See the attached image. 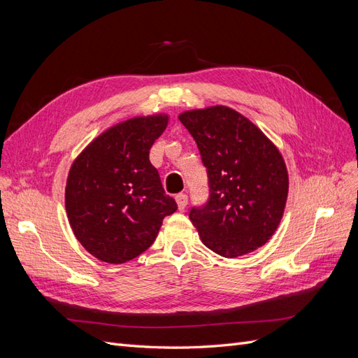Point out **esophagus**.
<instances>
[{"instance_id":"1","label":"esophagus","mask_w":358,"mask_h":358,"mask_svg":"<svg viewBox=\"0 0 358 358\" xmlns=\"http://www.w3.org/2000/svg\"><path fill=\"white\" fill-rule=\"evenodd\" d=\"M175 199H176L178 209H179V210H183V209L187 208V204H188V197H187V194L180 192V194H178V196H176Z\"/></svg>"}]
</instances>
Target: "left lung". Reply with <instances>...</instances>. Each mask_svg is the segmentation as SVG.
<instances>
[{
    "mask_svg": "<svg viewBox=\"0 0 358 358\" xmlns=\"http://www.w3.org/2000/svg\"><path fill=\"white\" fill-rule=\"evenodd\" d=\"M208 169L210 196L189 220L201 242L225 258L263 246L282 220L288 171L282 154L246 116L227 106L179 115Z\"/></svg>",
    "mask_w": 358,
    "mask_h": 358,
    "instance_id": "8db88e82",
    "label": "left lung"
}]
</instances>
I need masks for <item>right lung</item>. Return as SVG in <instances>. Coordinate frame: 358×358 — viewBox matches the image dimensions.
Returning a JSON list of instances; mask_svg holds the SVG:
<instances>
[{"instance_id": "1", "label": "right lung", "mask_w": 358, "mask_h": 358, "mask_svg": "<svg viewBox=\"0 0 358 358\" xmlns=\"http://www.w3.org/2000/svg\"><path fill=\"white\" fill-rule=\"evenodd\" d=\"M169 115L134 116L107 128L73 161L66 210L80 245L100 262H129L154 243L176 201L164 192L149 150Z\"/></svg>"}]
</instances>
